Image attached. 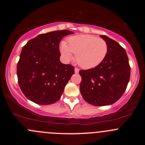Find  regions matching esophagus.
I'll return each instance as SVG.
<instances>
[{
    "mask_svg": "<svg viewBox=\"0 0 145 145\" xmlns=\"http://www.w3.org/2000/svg\"><path fill=\"white\" fill-rule=\"evenodd\" d=\"M74 71H75L76 74H78V73L79 72V69H78V68H75V69H74Z\"/></svg>",
    "mask_w": 145,
    "mask_h": 145,
    "instance_id": "esophagus-1",
    "label": "esophagus"
}]
</instances>
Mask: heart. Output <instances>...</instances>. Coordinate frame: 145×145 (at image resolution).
<instances>
[{
    "instance_id": "b5f03b06",
    "label": "heart",
    "mask_w": 145,
    "mask_h": 145,
    "mask_svg": "<svg viewBox=\"0 0 145 145\" xmlns=\"http://www.w3.org/2000/svg\"><path fill=\"white\" fill-rule=\"evenodd\" d=\"M60 51L65 60H69L76 55V60L83 69L97 67L105 59L108 51L106 41L92 35H78L68 40V44L62 42Z\"/></svg>"
}]
</instances>
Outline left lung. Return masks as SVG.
Returning a JSON list of instances; mask_svg holds the SVG:
<instances>
[{
  "instance_id": "left-lung-1",
  "label": "left lung",
  "mask_w": 145,
  "mask_h": 145,
  "mask_svg": "<svg viewBox=\"0 0 145 145\" xmlns=\"http://www.w3.org/2000/svg\"><path fill=\"white\" fill-rule=\"evenodd\" d=\"M108 51L105 59L95 68L81 70L80 91L88 103L106 106L116 102L125 92L131 76V67L125 49L115 40L102 35Z\"/></svg>"
}]
</instances>
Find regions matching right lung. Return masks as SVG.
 <instances>
[{
	"mask_svg": "<svg viewBox=\"0 0 145 145\" xmlns=\"http://www.w3.org/2000/svg\"><path fill=\"white\" fill-rule=\"evenodd\" d=\"M68 30L42 33L23 47L17 63L18 83L24 95L38 105L55 103L74 74V67L59 60V42Z\"/></svg>",
	"mask_w": 145,
	"mask_h": 145,
	"instance_id": "obj_1",
	"label": "right lung"
}]
</instances>
